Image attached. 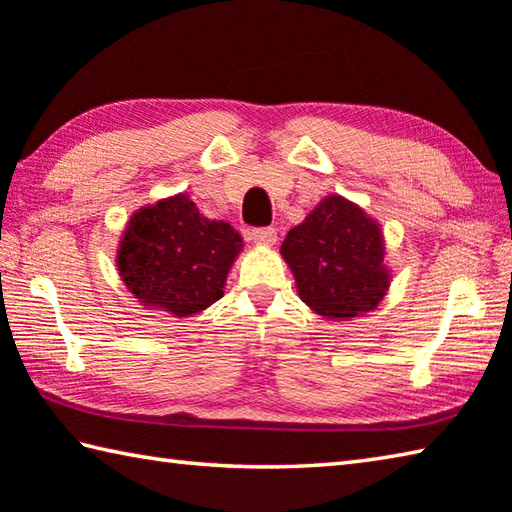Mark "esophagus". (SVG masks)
<instances>
[{
    "label": "esophagus",
    "instance_id": "34e87169",
    "mask_svg": "<svg viewBox=\"0 0 512 512\" xmlns=\"http://www.w3.org/2000/svg\"><path fill=\"white\" fill-rule=\"evenodd\" d=\"M250 239H253L259 246H273L277 241V232H275V228H255L253 232H250Z\"/></svg>",
    "mask_w": 512,
    "mask_h": 512
}]
</instances>
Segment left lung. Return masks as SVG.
<instances>
[{
  "instance_id": "obj_1",
  "label": "left lung",
  "mask_w": 512,
  "mask_h": 512,
  "mask_svg": "<svg viewBox=\"0 0 512 512\" xmlns=\"http://www.w3.org/2000/svg\"><path fill=\"white\" fill-rule=\"evenodd\" d=\"M300 300L327 320H353L374 311L392 284L380 224L358 203L329 194L280 248Z\"/></svg>"
}]
</instances>
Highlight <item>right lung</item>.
Listing matches in <instances>:
<instances>
[{"mask_svg": "<svg viewBox=\"0 0 512 512\" xmlns=\"http://www.w3.org/2000/svg\"><path fill=\"white\" fill-rule=\"evenodd\" d=\"M244 239L226 221L203 217L190 194L159 199L129 217L116 250L127 291L145 309L190 318L224 288Z\"/></svg>", "mask_w": 512, "mask_h": 512, "instance_id": "obj_1", "label": "right lung"}]
</instances>
